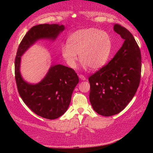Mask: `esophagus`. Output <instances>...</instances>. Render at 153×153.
Here are the masks:
<instances>
[{"label": "esophagus", "mask_w": 153, "mask_h": 153, "mask_svg": "<svg viewBox=\"0 0 153 153\" xmlns=\"http://www.w3.org/2000/svg\"><path fill=\"white\" fill-rule=\"evenodd\" d=\"M78 76H79V78H80V79H81L82 80H86V78H85L84 75H78Z\"/></svg>", "instance_id": "esophagus-1"}]
</instances>
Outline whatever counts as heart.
Wrapping results in <instances>:
<instances>
[{
	"label": "heart",
	"mask_w": 153,
	"mask_h": 153,
	"mask_svg": "<svg viewBox=\"0 0 153 153\" xmlns=\"http://www.w3.org/2000/svg\"><path fill=\"white\" fill-rule=\"evenodd\" d=\"M111 49L110 37L106 32L89 28L76 30L69 35L67 44L61 47V54L69 67H76L77 54H79L83 66L96 70L107 62Z\"/></svg>",
	"instance_id": "obj_1"
}]
</instances>
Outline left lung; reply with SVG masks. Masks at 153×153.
<instances>
[{
    "label": "left lung",
    "mask_w": 153,
    "mask_h": 153,
    "mask_svg": "<svg viewBox=\"0 0 153 153\" xmlns=\"http://www.w3.org/2000/svg\"><path fill=\"white\" fill-rule=\"evenodd\" d=\"M114 31L124 40L114 58L89 78V100L96 112L103 116L119 113L135 96L140 84V50L132 34L115 24Z\"/></svg>",
    "instance_id": "obj_1"
}]
</instances>
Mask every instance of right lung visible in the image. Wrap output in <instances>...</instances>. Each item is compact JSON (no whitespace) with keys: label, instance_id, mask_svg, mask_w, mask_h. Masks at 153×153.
<instances>
[{"label":"right lung","instance_id":"right-lung-1","mask_svg":"<svg viewBox=\"0 0 153 153\" xmlns=\"http://www.w3.org/2000/svg\"><path fill=\"white\" fill-rule=\"evenodd\" d=\"M64 29L63 25L58 24L32 27L22 39L15 57V74L18 93L32 112L48 119H57L66 112L73 91L79 81L77 74L72 68L57 64L51 66L38 84H30L21 76V56L36 41L40 39L54 40Z\"/></svg>","mask_w":153,"mask_h":153}]
</instances>
